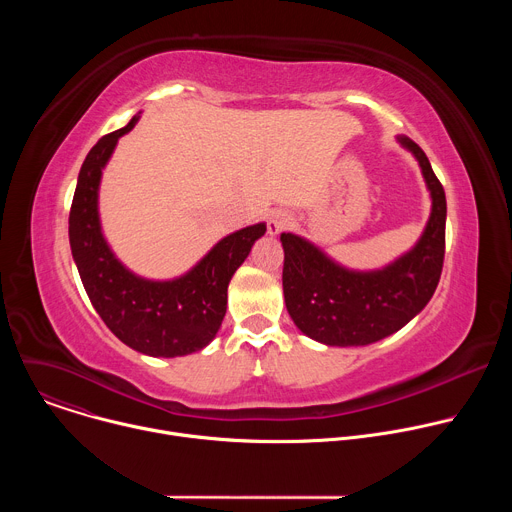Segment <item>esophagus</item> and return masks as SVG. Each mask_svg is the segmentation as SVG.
<instances>
[{
  "label": "esophagus",
  "instance_id": "obj_1",
  "mask_svg": "<svg viewBox=\"0 0 512 512\" xmlns=\"http://www.w3.org/2000/svg\"><path fill=\"white\" fill-rule=\"evenodd\" d=\"M291 223H294V218H291L289 212H285V210H275V212H271L269 221H267V233H269L271 237H275V235H279L281 231H285Z\"/></svg>",
  "mask_w": 512,
  "mask_h": 512
}]
</instances>
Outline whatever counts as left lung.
I'll list each match as a JSON object with an SVG mask.
<instances>
[{
	"label": "left lung",
	"mask_w": 512,
	"mask_h": 512,
	"mask_svg": "<svg viewBox=\"0 0 512 512\" xmlns=\"http://www.w3.org/2000/svg\"><path fill=\"white\" fill-rule=\"evenodd\" d=\"M419 164L431 212L417 243L379 269H350L316 243L281 233L283 298L294 324L326 346H367L411 322L431 300L446 253V192L415 141L397 135Z\"/></svg>",
	"instance_id": "8db88e82"
}]
</instances>
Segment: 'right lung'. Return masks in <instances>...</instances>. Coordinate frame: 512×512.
Wrapping results in <instances>:
<instances>
[{"label": "right lung", "mask_w": 512, "mask_h": 512, "mask_svg": "<svg viewBox=\"0 0 512 512\" xmlns=\"http://www.w3.org/2000/svg\"><path fill=\"white\" fill-rule=\"evenodd\" d=\"M139 113L101 137L85 158L68 216L70 251L93 308L123 344L148 356H186L214 340L227 314L229 283L267 225L223 237L172 279H148L123 265L103 235L99 188L119 137L135 127Z\"/></svg>", "instance_id": "add662e5"}]
</instances>
